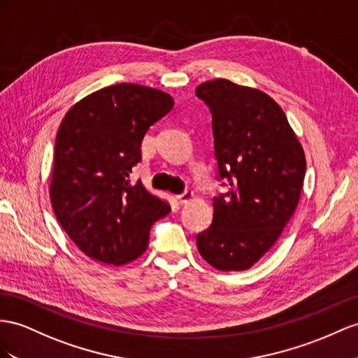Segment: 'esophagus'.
Returning <instances> with one entry per match:
<instances>
[{
	"mask_svg": "<svg viewBox=\"0 0 358 358\" xmlns=\"http://www.w3.org/2000/svg\"><path fill=\"white\" fill-rule=\"evenodd\" d=\"M192 199H194V192H190V190H186V192H182V194L177 195V201L180 204H186Z\"/></svg>",
	"mask_w": 358,
	"mask_h": 358,
	"instance_id": "1",
	"label": "esophagus"
}]
</instances>
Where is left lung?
Returning a JSON list of instances; mask_svg holds the SVG:
<instances>
[{"instance_id":"8db88e82","label":"left lung","mask_w":358,"mask_h":358,"mask_svg":"<svg viewBox=\"0 0 358 358\" xmlns=\"http://www.w3.org/2000/svg\"><path fill=\"white\" fill-rule=\"evenodd\" d=\"M196 96L212 112L219 178L230 190L213 198V222L196 236L217 271H245L278 241L299 203L306 154L286 113L264 92L216 78Z\"/></svg>"}]
</instances>
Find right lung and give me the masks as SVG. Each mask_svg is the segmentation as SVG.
<instances>
[{
  "label": "right lung",
  "instance_id": "obj_1",
  "mask_svg": "<svg viewBox=\"0 0 358 358\" xmlns=\"http://www.w3.org/2000/svg\"><path fill=\"white\" fill-rule=\"evenodd\" d=\"M159 89L119 83L72 106L59 127L50 198L57 221L90 259L121 266L148 248L150 228L171 207L130 173L150 127L171 112Z\"/></svg>",
  "mask_w": 358,
  "mask_h": 358
}]
</instances>
